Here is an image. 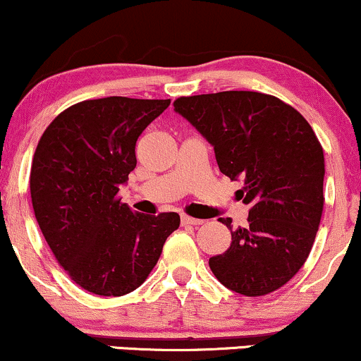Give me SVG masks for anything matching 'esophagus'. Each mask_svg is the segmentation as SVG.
<instances>
[{"instance_id":"obj_1","label":"esophagus","mask_w":361,"mask_h":361,"mask_svg":"<svg viewBox=\"0 0 361 361\" xmlns=\"http://www.w3.org/2000/svg\"><path fill=\"white\" fill-rule=\"evenodd\" d=\"M180 221H182V224H190V226H201L202 223V219H196V218H190V216H182L180 218Z\"/></svg>"}]
</instances>
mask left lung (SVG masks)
Here are the masks:
<instances>
[{"label":"left lung","mask_w":361,"mask_h":361,"mask_svg":"<svg viewBox=\"0 0 361 361\" xmlns=\"http://www.w3.org/2000/svg\"><path fill=\"white\" fill-rule=\"evenodd\" d=\"M173 111L214 148L219 171L243 182L247 226L209 258L214 277L241 295L277 290L299 272L323 214L324 155L311 125L277 97L253 91L179 97Z\"/></svg>","instance_id":"left-lung-1"}]
</instances>
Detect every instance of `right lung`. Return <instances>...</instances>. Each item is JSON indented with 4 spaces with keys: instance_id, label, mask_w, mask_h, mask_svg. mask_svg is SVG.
<instances>
[{
    "instance_id": "obj_1",
    "label": "right lung",
    "mask_w": 361,
    "mask_h": 361,
    "mask_svg": "<svg viewBox=\"0 0 361 361\" xmlns=\"http://www.w3.org/2000/svg\"><path fill=\"white\" fill-rule=\"evenodd\" d=\"M171 99L109 96L78 103L44 131L33 155L30 192L45 241L78 286L118 298L142 286L177 213L140 214L118 199L137 167L143 130Z\"/></svg>"
}]
</instances>
